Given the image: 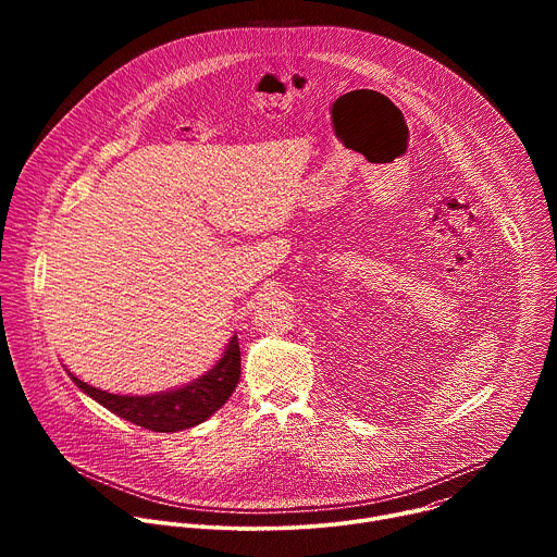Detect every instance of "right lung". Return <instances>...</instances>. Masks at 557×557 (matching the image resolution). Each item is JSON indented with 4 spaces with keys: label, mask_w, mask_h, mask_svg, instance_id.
I'll list each match as a JSON object with an SVG mask.
<instances>
[{
    "label": "right lung",
    "mask_w": 557,
    "mask_h": 557,
    "mask_svg": "<svg viewBox=\"0 0 557 557\" xmlns=\"http://www.w3.org/2000/svg\"><path fill=\"white\" fill-rule=\"evenodd\" d=\"M70 379L97 404L134 425L151 432H181L207 421L228 401L237 381H240V344L233 335L224 355L209 372L183 387L156 394H114L88 385L74 374H70Z\"/></svg>",
    "instance_id": "1"
}]
</instances>
